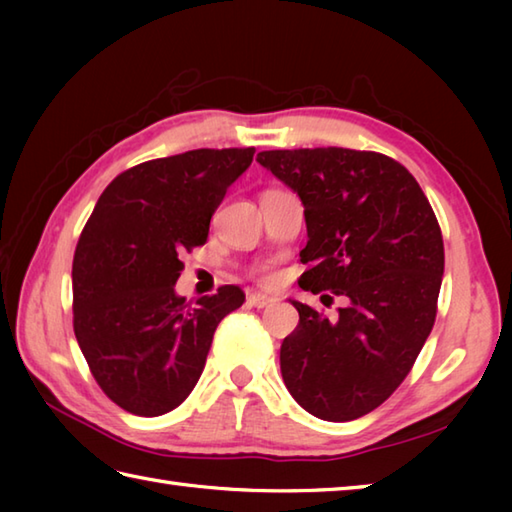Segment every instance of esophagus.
Segmentation results:
<instances>
[{"instance_id": "34e87169", "label": "esophagus", "mask_w": 512, "mask_h": 512, "mask_svg": "<svg viewBox=\"0 0 512 512\" xmlns=\"http://www.w3.org/2000/svg\"><path fill=\"white\" fill-rule=\"evenodd\" d=\"M248 303L255 308H268V306H273V303H277V297L264 295V292H250Z\"/></svg>"}]
</instances>
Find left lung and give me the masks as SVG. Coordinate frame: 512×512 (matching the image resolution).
<instances>
[{"instance_id":"1","label":"left lung","mask_w":512,"mask_h":512,"mask_svg":"<svg viewBox=\"0 0 512 512\" xmlns=\"http://www.w3.org/2000/svg\"><path fill=\"white\" fill-rule=\"evenodd\" d=\"M257 162L303 204L299 286L347 297L336 319L290 301L299 325L281 343V376L312 416L356 420L394 394L431 334L444 273L436 213L416 178L376 151L275 149Z\"/></svg>"}]
</instances>
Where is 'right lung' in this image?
<instances>
[{"instance_id": "add662e5", "label": "right lung", "mask_w": 512, "mask_h": 512, "mask_svg": "<svg viewBox=\"0 0 512 512\" xmlns=\"http://www.w3.org/2000/svg\"><path fill=\"white\" fill-rule=\"evenodd\" d=\"M246 149H193L143 162L101 193L74 250V334L118 407L154 418L182 405L217 323L244 303L222 286L191 308L176 295L184 250L202 246L226 189L253 162Z\"/></svg>"}]
</instances>
